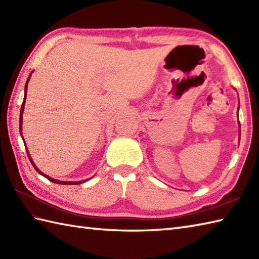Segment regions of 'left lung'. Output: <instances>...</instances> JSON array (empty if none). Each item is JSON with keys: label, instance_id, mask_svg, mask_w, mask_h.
Wrapping results in <instances>:
<instances>
[{"label": "left lung", "instance_id": "1", "mask_svg": "<svg viewBox=\"0 0 259 259\" xmlns=\"http://www.w3.org/2000/svg\"><path fill=\"white\" fill-rule=\"evenodd\" d=\"M238 109H239V107H238ZM239 128H240V124H239ZM239 140H240V131H239Z\"/></svg>", "mask_w": 259, "mask_h": 259}]
</instances>
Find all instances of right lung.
<instances>
[{
    "label": "right lung",
    "instance_id": "obj_1",
    "mask_svg": "<svg viewBox=\"0 0 259 259\" xmlns=\"http://www.w3.org/2000/svg\"><path fill=\"white\" fill-rule=\"evenodd\" d=\"M32 73H33V71H32V72L30 73L29 78H27V80H26V83H25V87H24V99H23V102H22L21 111H20V134H21V136H22V122H23V111H24L25 99H26V92H27V83H29V81H30V78H31V74H32ZM22 139H23V136H22ZM24 144H25V141H24ZM26 152H27V157H29L30 161H31V163H32V166L34 167V169L36 170V171H37L38 174H40V175H42L43 177H46V178H48V179L50 180V181H52V183H54V184H59V185H80V184H82V183H85V181L89 180V179H85V180H80V181H62V180H58V179H54V178L49 177L48 175L43 174V172L41 171V170L38 169V168L35 166L34 161L32 160V158H31V156H30V152L27 151V148H26Z\"/></svg>",
    "mask_w": 259,
    "mask_h": 259
}]
</instances>
